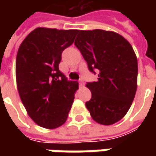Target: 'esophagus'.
<instances>
[{
	"instance_id": "esophagus-1",
	"label": "esophagus",
	"mask_w": 156,
	"mask_h": 156,
	"mask_svg": "<svg viewBox=\"0 0 156 156\" xmlns=\"http://www.w3.org/2000/svg\"><path fill=\"white\" fill-rule=\"evenodd\" d=\"M83 83H83V79H79V86H80V87H83Z\"/></svg>"
}]
</instances>
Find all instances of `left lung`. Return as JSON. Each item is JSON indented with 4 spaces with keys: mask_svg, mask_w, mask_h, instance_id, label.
I'll return each instance as SVG.
<instances>
[{
    "mask_svg": "<svg viewBox=\"0 0 156 156\" xmlns=\"http://www.w3.org/2000/svg\"><path fill=\"white\" fill-rule=\"evenodd\" d=\"M97 82L87 83L92 98L86 107L93 119L110 125L124 117L137 89L138 62L130 43L115 32L78 31L74 41Z\"/></svg>",
    "mask_w": 156,
    "mask_h": 156,
    "instance_id": "8db88e82",
    "label": "left lung"
}]
</instances>
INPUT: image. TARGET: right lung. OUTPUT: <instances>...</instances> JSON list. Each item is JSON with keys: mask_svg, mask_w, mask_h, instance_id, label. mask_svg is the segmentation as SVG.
I'll return each mask as SVG.
<instances>
[{"mask_svg": "<svg viewBox=\"0 0 156 156\" xmlns=\"http://www.w3.org/2000/svg\"><path fill=\"white\" fill-rule=\"evenodd\" d=\"M78 32L37 27L19 47L16 60L19 95L30 118L41 127L56 129L68 119L78 83L68 81L58 65L62 52L73 43Z\"/></svg>", "mask_w": 156, "mask_h": 156, "instance_id": "right-lung-1", "label": "right lung"}]
</instances>
